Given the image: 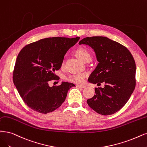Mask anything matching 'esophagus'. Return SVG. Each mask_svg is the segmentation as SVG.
Wrapping results in <instances>:
<instances>
[{
	"instance_id": "34e87169",
	"label": "esophagus",
	"mask_w": 147,
	"mask_h": 147,
	"mask_svg": "<svg viewBox=\"0 0 147 147\" xmlns=\"http://www.w3.org/2000/svg\"><path fill=\"white\" fill-rule=\"evenodd\" d=\"M76 86H77V87L81 88H85L86 87L85 85H77Z\"/></svg>"
}]
</instances>
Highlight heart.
<instances>
[{
    "label": "heart",
    "instance_id": "b5f03b06",
    "mask_svg": "<svg viewBox=\"0 0 147 147\" xmlns=\"http://www.w3.org/2000/svg\"><path fill=\"white\" fill-rule=\"evenodd\" d=\"M77 56L81 61L84 63H87L91 61L92 56L91 53L88 50L85 48H79L76 51ZM65 65V61H62L61 63V67H63ZM86 76V74L85 73H74L69 74L65 78V79L73 83L76 84H81L83 83L85 78Z\"/></svg>",
    "mask_w": 147,
    "mask_h": 147
}]
</instances>
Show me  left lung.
<instances>
[{"instance_id":"obj_1","label":"left lung","mask_w":147,"mask_h":147,"mask_svg":"<svg viewBox=\"0 0 147 147\" xmlns=\"http://www.w3.org/2000/svg\"><path fill=\"white\" fill-rule=\"evenodd\" d=\"M79 43L93 48L99 62L88 81L105 83L104 88H95L96 94L87 104L100 115H113L126 104L135 88L136 63L132 54L125 47L106 37H87Z\"/></svg>"}]
</instances>
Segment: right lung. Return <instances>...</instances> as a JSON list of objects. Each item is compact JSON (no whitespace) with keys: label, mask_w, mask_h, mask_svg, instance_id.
Wrapping results in <instances>:
<instances>
[{"label":"right lung","mask_w":147,"mask_h":147,"mask_svg":"<svg viewBox=\"0 0 147 147\" xmlns=\"http://www.w3.org/2000/svg\"><path fill=\"white\" fill-rule=\"evenodd\" d=\"M80 37H54L30 43L22 49L13 71V82L25 104L32 110L47 114L57 109L65 101L72 83L48 85L58 80L54 73L61 67L65 54Z\"/></svg>","instance_id":"obj_1"}]
</instances>
